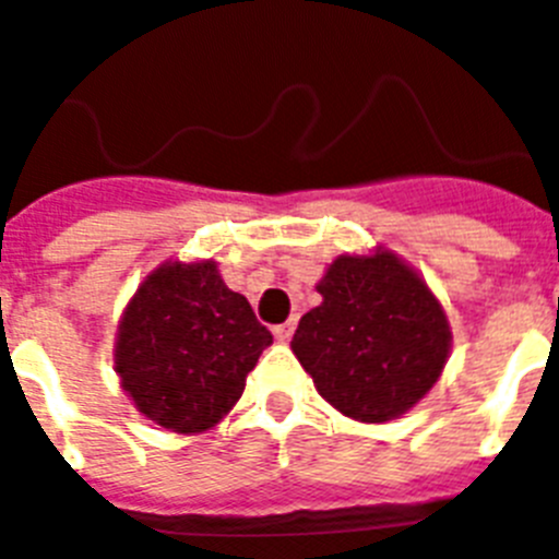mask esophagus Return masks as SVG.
Returning <instances> with one entry per match:
<instances>
[{
	"instance_id": "obj_1",
	"label": "esophagus",
	"mask_w": 559,
	"mask_h": 559,
	"mask_svg": "<svg viewBox=\"0 0 559 559\" xmlns=\"http://www.w3.org/2000/svg\"><path fill=\"white\" fill-rule=\"evenodd\" d=\"M292 334H294V320H288V323L274 325V337H276V341H292Z\"/></svg>"
}]
</instances>
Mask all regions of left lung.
<instances>
[{
    "label": "left lung",
    "mask_w": 559,
    "mask_h": 559,
    "mask_svg": "<svg viewBox=\"0 0 559 559\" xmlns=\"http://www.w3.org/2000/svg\"><path fill=\"white\" fill-rule=\"evenodd\" d=\"M292 349L334 409L366 424L399 418L448 364L450 325L421 276L395 253L337 257Z\"/></svg>",
    "instance_id": "8db88e82"
}]
</instances>
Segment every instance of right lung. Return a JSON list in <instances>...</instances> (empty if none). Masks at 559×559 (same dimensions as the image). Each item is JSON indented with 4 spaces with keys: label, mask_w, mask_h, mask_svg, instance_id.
<instances>
[{
    "label": "right lung",
    "mask_w": 559,
    "mask_h": 559,
    "mask_svg": "<svg viewBox=\"0 0 559 559\" xmlns=\"http://www.w3.org/2000/svg\"><path fill=\"white\" fill-rule=\"evenodd\" d=\"M271 343L274 334L227 288L216 262H164L123 311L115 369L146 418L202 432L239 401Z\"/></svg>",
    "instance_id": "add662e5"
}]
</instances>
